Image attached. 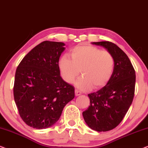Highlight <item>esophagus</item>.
<instances>
[{
    "label": "esophagus",
    "mask_w": 148,
    "mask_h": 148,
    "mask_svg": "<svg viewBox=\"0 0 148 148\" xmlns=\"http://www.w3.org/2000/svg\"><path fill=\"white\" fill-rule=\"evenodd\" d=\"M75 96H80V95L82 94V92H81L80 91L78 90H75Z\"/></svg>",
    "instance_id": "esophagus-1"
}]
</instances>
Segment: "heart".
<instances>
[{
  "label": "heart",
  "instance_id": "b5f03b06",
  "mask_svg": "<svg viewBox=\"0 0 148 148\" xmlns=\"http://www.w3.org/2000/svg\"><path fill=\"white\" fill-rule=\"evenodd\" d=\"M70 55L71 58L64 54L58 61L60 74L66 83L73 82L80 71L82 77L76 86L82 90L102 88L112 77L115 60L111 52L93 46H78L71 50Z\"/></svg>",
  "mask_w": 148,
  "mask_h": 148
}]
</instances>
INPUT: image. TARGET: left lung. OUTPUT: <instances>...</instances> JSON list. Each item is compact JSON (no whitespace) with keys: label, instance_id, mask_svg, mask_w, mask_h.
Here are the masks:
<instances>
[{"label":"left lung","instance_id":"1","mask_svg":"<svg viewBox=\"0 0 148 148\" xmlns=\"http://www.w3.org/2000/svg\"><path fill=\"white\" fill-rule=\"evenodd\" d=\"M92 44L103 46L113 54L115 67L106 86L88 94L90 105L83 116L93 130L108 131L118 126L133 102L135 71L127 54L115 44L108 41Z\"/></svg>","mask_w":148,"mask_h":148}]
</instances>
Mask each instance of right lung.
Returning <instances> with one entry per match:
<instances>
[{
	"instance_id": "right-lung-1",
	"label": "right lung",
	"mask_w": 148,
	"mask_h": 148,
	"mask_svg": "<svg viewBox=\"0 0 148 148\" xmlns=\"http://www.w3.org/2000/svg\"><path fill=\"white\" fill-rule=\"evenodd\" d=\"M62 42L44 41L24 56L15 72L14 100L28 126L46 129L59 119L75 97L74 87L60 76L58 61Z\"/></svg>"
}]
</instances>
